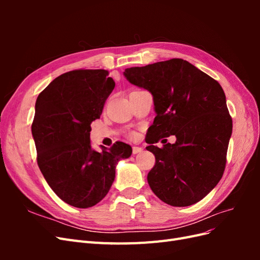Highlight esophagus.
<instances>
[{
	"label": "esophagus",
	"mask_w": 260,
	"mask_h": 260,
	"mask_svg": "<svg viewBox=\"0 0 260 260\" xmlns=\"http://www.w3.org/2000/svg\"><path fill=\"white\" fill-rule=\"evenodd\" d=\"M142 151H143V148L140 147V146H133L132 147V153L133 154H138V153H141Z\"/></svg>",
	"instance_id": "34e87169"
}]
</instances>
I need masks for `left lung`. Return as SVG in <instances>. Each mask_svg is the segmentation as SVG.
I'll return each instance as SVG.
<instances>
[{
  "label": "left lung",
  "instance_id": "left-lung-1",
  "mask_svg": "<svg viewBox=\"0 0 260 260\" xmlns=\"http://www.w3.org/2000/svg\"><path fill=\"white\" fill-rule=\"evenodd\" d=\"M123 75L153 95L156 117L146 141L156 159L147 175L152 191L171 206L200 202L223 175L232 135L221 85L181 58L127 68ZM169 135L176 136V144L152 145Z\"/></svg>",
  "mask_w": 260,
  "mask_h": 260
}]
</instances>
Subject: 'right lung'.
Wrapping results in <instances>:
<instances>
[{"instance_id": "right-lung-1", "label": "right lung", "mask_w": 260, "mask_h": 260, "mask_svg": "<svg viewBox=\"0 0 260 260\" xmlns=\"http://www.w3.org/2000/svg\"><path fill=\"white\" fill-rule=\"evenodd\" d=\"M114 88L107 70L79 69L55 78L37 99L31 132L38 166L54 193L74 207L89 208L103 200L116 165L132 154L123 142L101 145L102 152L91 147V123Z\"/></svg>"}]
</instances>
